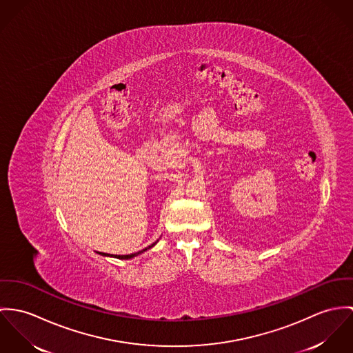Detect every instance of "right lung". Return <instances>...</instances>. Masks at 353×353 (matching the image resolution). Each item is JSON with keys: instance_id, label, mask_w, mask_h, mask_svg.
Segmentation results:
<instances>
[{"instance_id": "add662e5", "label": "right lung", "mask_w": 353, "mask_h": 353, "mask_svg": "<svg viewBox=\"0 0 353 353\" xmlns=\"http://www.w3.org/2000/svg\"><path fill=\"white\" fill-rule=\"evenodd\" d=\"M156 243H153L152 246H154ZM152 246H149V248H152ZM149 248H146V249H143V250H141V252H137V253H132V254H125V256H117L118 259H121V260H128V259H132V257H135V256H138V254H141V253H143L145 250H148Z\"/></svg>"}]
</instances>
